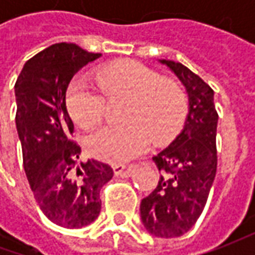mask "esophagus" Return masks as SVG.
<instances>
[{"instance_id": "esophagus-1", "label": "esophagus", "mask_w": 255, "mask_h": 255, "mask_svg": "<svg viewBox=\"0 0 255 255\" xmlns=\"http://www.w3.org/2000/svg\"><path fill=\"white\" fill-rule=\"evenodd\" d=\"M112 167H113V173H115L116 176L122 174L123 171L126 170V169H128V170H129V171L132 170V167H126L125 164H113Z\"/></svg>"}]
</instances>
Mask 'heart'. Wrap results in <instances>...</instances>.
<instances>
[{
    "instance_id": "obj_1",
    "label": "heart",
    "mask_w": 255,
    "mask_h": 255,
    "mask_svg": "<svg viewBox=\"0 0 255 255\" xmlns=\"http://www.w3.org/2000/svg\"><path fill=\"white\" fill-rule=\"evenodd\" d=\"M98 84L109 101H126L122 128L93 132L86 147L105 162L132 159L153 140L162 143L179 132L189 112V98L179 81L136 61H122L98 74ZM68 111L78 126L91 129L103 119L105 98L85 81H75L66 95Z\"/></svg>"
}]
</instances>
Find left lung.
<instances>
[{"instance_id":"1","label":"left lung","mask_w":255,"mask_h":255,"mask_svg":"<svg viewBox=\"0 0 255 255\" xmlns=\"http://www.w3.org/2000/svg\"><path fill=\"white\" fill-rule=\"evenodd\" d=\"M186 86L189 115L181 133L153 157L160 177L140 203L146 230L156 237H180L203 213L217 170V121L214 92L184 65L160 59Z\"/></svg>"}]
</instances>
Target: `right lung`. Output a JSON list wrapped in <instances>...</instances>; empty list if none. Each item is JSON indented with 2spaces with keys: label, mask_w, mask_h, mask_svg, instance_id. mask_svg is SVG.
Here are the masks:
<instances>
[{
  "label": "right lung",
  "mask_w": 255,
  "mask_h": 255,
  "mask_svg": "<svg viewBox=\"0 0 255 255\" xmlns=\"http://www.w3.org/2000/svg\"><path fill=\"white\" fill-rule=\"evenodd\" d=\"M99 56L75 44H54L26 61L15 82V123L26 179L45 216L65 229L98 219L99 193L113 177L106 163H79L81 147L71 139L74 123L65 102L74 75Z\"/></svg>",
  "instance_id": "1"
}]
</instances>
